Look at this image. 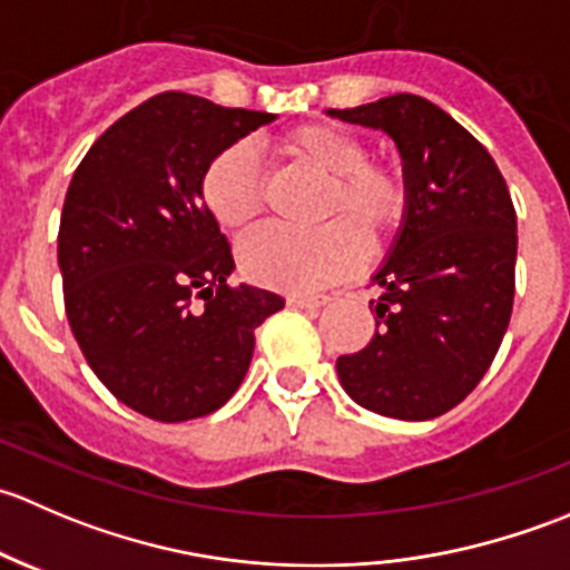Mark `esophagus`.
I'll list each match as a JSON object with an SVG mask.
<instances>
[{"mask_svg":"<svg viewBox=\"0 0 570 570\" xmlns=\"http://www.w3.org/2000/svg\"><path fill=\"white\" fill-rule=\"evenodd\" d=\"M327 301H331L327 295H289L286 297V303L295 308H320V306H325Z\"/></svg>","mask_w":570,"mask_h":570,"instance_id":"obj_1","label":"esophagus"}]
</instances>
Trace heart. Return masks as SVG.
I'll list each match as a JSON object with an SVG mask.
<instances>
[{"label": "heart", "mask_w": 570, "mask_h": 570, "mask_svg": "<svg viewBox=\"0 0 570 570\" xmlns=\"http://www.w3.org/2000/svg\"><path fill=\"white\" fill-rule=\"evenodd\" d=\"M275 154L322 176L308 232L264 228L239 248L253 281L281 289H314L358 269L361 245L381 250L407 217L411 189L400 165L372 159L353 131L331 124H303L273 140ZM200 204L223 232H245L264 206V181L243 142L220 148L200 174Z\"/></svg>", "instance_id": "b5f03b06"}]
</instances>
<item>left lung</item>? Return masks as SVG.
<instances>
[{
	"instance_id": "left-lung-1",
	"label": "left lung",
	"mask_w": 570,
	"mask_h": 570,
	"mask_svg": "<svg viewBox=\"0 0 570 570\" xmlns=\"http://www.w3.org/2000/svg\"><path fill=\"white\" fill-rule=\"evenodd\" d=\"M396 142L407 217L372 284L375 336L336 361L344 392L381 416L424 422L452 411L491 366L515 295V209L497 163L433 101L386 96L327 109ZM370 306V308H372Z\"/></svg>"
}]
</instances>
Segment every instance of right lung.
I'll return each instance as SVG.
<instances>
[{
  "label": "right lung",
  "instance_id": "obj_1",
  "mask_svg": "<svg viewBox=\"0 0 570 570\" xmlns=\"http://www.w3.org/2000/svg\"><path fill=\"white\" fill-rule=\"evenodd\" d=\"M273 112L168 90L90 146L68 184L57 262L85 361L131 411L187 422L226 405L256 327L284 297L228 284L234 256L200 204V174Z\"/></svg>",
  "mask_w": 570,
  "mask_h": 570
}]
</instances>
